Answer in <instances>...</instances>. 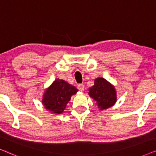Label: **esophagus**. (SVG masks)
<instances>
[{
    "label": "esophagus",
    "mask_w": 156,
    "mask_h": 156,
    "mask_svg": "<svg viewBox=\"0 0 156 156\" xmlns=\"http://www.w3.org/2000/svg\"><path fill=\"white\" fill-rule=\"evenodd\" d=\"M77 88H78V89L80 91H83L84 90V85L83 84H78V86H77Z\"/></svg>",
    "instance_id": "34e87169"
}]
</instances>
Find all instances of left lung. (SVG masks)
Segmentation results:
<instances>
[{"instance_id":"1","label":"left lung","mask_w":156,"mask_h":156,"mask_svg":"<svg viewBox=\"0 0 156 156\" xmlns=\"http://www.w3.org/2000/svg\"><path fill=\"white\" fill-rule=\"evenodd\" d=\"M88 94L100 111L112 107L117 101L115 87L102 77L95 79L94 84L89 87Z\"/></svg>"}]
</instances>
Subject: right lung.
I'll return each mask as SVG.
<instances>
[{
	"mask_svg": "<svg viewBox=\"0 0 156 156\" xmlns=\"http://www.w3.org/2000/svg\"><path fill=\"white\" fill-rule=\"evenodd\" d=\"M77 91L75 87L58 78L44 90L42 103L52 114H60L65 111L72 96L76 94Z\"/></svg>",
	"mask_w": 156,
	"mask_h": 156,
	"instance_id": "1",
	"label": "right lung"
}]
</instances>
